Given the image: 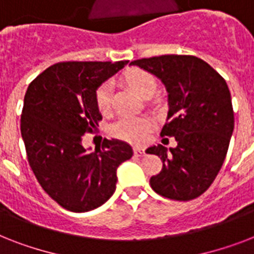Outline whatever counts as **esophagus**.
Returning a JSON list of instances; mask_svg holds the SVG:
<instances>
[{"mask_svg":"<svg viewBox=\"0 0 254 254\" xmlns=\"http://www.w3.org/2000/svg\"><path fill=\"white\" fill-rule=\"evenodd\" d=\"M134 155H137V157L145 155V149H142V147H134Z\"/></svg>","mask_w":254,"mask_h":254,"instance_id":"obj_1","label":"esophagus"}]
</instances>
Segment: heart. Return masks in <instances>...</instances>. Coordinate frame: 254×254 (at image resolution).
<instances>
[{"label": "heart", "instance_id": "heart-1", "mask_svg": "<svg viewBox=\"0 0 254 254\" xmlns=\"http://www.w3.org/2000/svg\"><path fill=\"white\" fill-rule=\"evenodd\" d=\"M125 81L142 97H150L157 89L155 77L145 69H129L125 73ZM95 101L96 107L101 113L107 115L111 112L112 85L109 83H104L96 89ZM151 125V120L146 116H125L112 125L111 133L117 138L139 145L146 141Z\"/></svg>", "mask_w": 254, "mask_h": 254}]
</instances>
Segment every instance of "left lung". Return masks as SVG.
I'll return each instance as SVG.
<instances>
[{"label":"left lung","instance_id":"8db88e82","mask_svg":"<svg viewBox=\"0 0 254 254\" xmlns=\"http://www.w3.org/2000/svg\"><path fill=\"white\" fill-rule=\"evenodd\" d=\"M130 64L155 75L166 87L169 113L161 135L178 143L146 150L163 163L161 173L150 178L151 189L174 200L200 196L220 171L233 133L228 85L208 63L191 55L143 58Z\"/></svg>","mask_w":254,"mask_h":254}]
</instances>
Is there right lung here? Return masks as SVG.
Returning <instances> with one entry per match:
<instances>
[{
    "label": "right lung",
    "mask_w": 254,
    "mask_h": 254,
    "mask_svg": "<svg viewBox=\"0 0 254 254\" xmlns=\"http://www.w3.org/2000/svg\"><path fill=\"white\" fill-rule=\"evenodd\" d=\"M127 62H62L30 83L23 100L21 134L27 161L42 189L72 212H87L113 195L117 167L133 149L104 139L95 151L81 145L99 127L96 89Z\"/></svg>",
    "instance_id": "obj_1"
}]
</instances>
